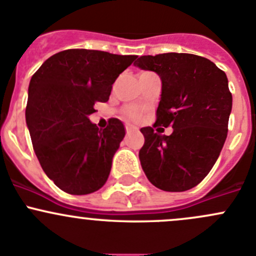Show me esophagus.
Masks as SVG:
<instances>
[{
	"instance_id": "esophagus-1",
	"label": "esophagus",
	"mask_w": 256,
	"mask_h": 256,
	"mask_svg": "<svg viewBox=\"0 0 256 256\" xmlns=\"http://www.w3.org/2000/svg\"><path fill=\"white\" fill-rule=\"evenodd\" d=\"M136 131V128H134V126H131V125H126V132L128 134H131V132H135Z\"/></svg>"
}]
</instances>
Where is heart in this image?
Returning <instances> with one entry per match:
<instances>
[{"mask_svg":"<svg viewBox=\"0 0 256 256\" xmlns=\"http://www.w3.org/2000/svg\"><path fill=\"white\" fill-rule=\"evenodd\" d=\"M124 115L131 120H138L142 116V112L136 106H128L124 109Z\"/></svg>","mask_w":256,"mask_h":256,"instance_id":"1","label":"heart"}]
</instances>
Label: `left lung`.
I'll list each match as a JSON object with an SVG mask.
<instances>
[{
    "instance_id": "obj_1",
    "label": "left lung",
    "mask_w": 256,
    "mask_h": 256,
    "mask_svg": "<svg viewBox=\"0 0 256 256\" xmlns=\"http://www.w3.org/2000/svg\"><path fill=\"white\" fill-rule=\"evenodd\" d=\"M135 66L161 78L154 126L174 128L170 136L141 128L144 174L162 190H190L209 174L226 142L233 104L228 78L213 62L188 53L142 56Z\"/></svg>"
}]
</instances>
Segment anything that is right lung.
I'll use <instances>...</instances> for the list:
<instances>
[{
  "mask_svg": "<svg viewBox=\"0 0 256 256\" xmlns=\"http://www.w3.org/2000/svg\"><path fill=\"white\" fill-rule=\"evenodd\" d=\"M138 56L66 49L48 58L28 88L26 122L36 156L56 187L69 194L100 190L125 136L118 118L99 130L89 116L109 100L112 84Z\"/></svg>",
  "mask_w": 256,
  "mask_h": 256,
  "instance_id": "right-lung-1",
  "label": "right lung"
}]
</instances>
